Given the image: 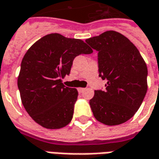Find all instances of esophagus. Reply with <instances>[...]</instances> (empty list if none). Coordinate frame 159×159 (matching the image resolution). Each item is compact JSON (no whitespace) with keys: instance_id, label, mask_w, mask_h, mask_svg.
Here are the masks:
<instances>
[{"instance_id":"esophagus-1","label":"esophagus","mask_w":159,"mask_h":159,"mask_svg":"<svg viewBox=\"0 0 159 159\" xmlns=\"http://www.w3.org/2000/svg\"><path fill=\"white\" fill-rule=\"evenodd\" d=\"M84 90H85L84 88H79L78 91H79V92H80V93H81V92H83V91H84Z\"/></svg>"}]
</instances>
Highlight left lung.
Masks as SVG:
<instances>
[{
    "instance_id": "1",
    "label": "left lung",
    "mask_w": 159,
    "mask_h": 159,
    "mask_svg": "<svg viewBox=\"0 0 159 159\" xmlns=\"http://www.w3.org/2000/svg\"><path fill=\"white\" fill-rule=\"evenodd\" d=\"M96 50L99 77L106 90H97L90 106L94 117L107 125L131 119L148 91V68L135 45L119 32L106 31L85 40Z\"/></svg>"
}]
</instances>
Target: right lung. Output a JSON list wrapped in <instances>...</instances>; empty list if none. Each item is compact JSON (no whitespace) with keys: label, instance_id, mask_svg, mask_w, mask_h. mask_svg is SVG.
I'll list each match as a JSON object with an SVG mask.
<instances>
[{"label":"right lung","instance_id":"right-lung-1","mask_svg":"<svg viewBox=\"0 0 159 159\" xmlns=\"http://www.w3.org/2000/svg\"><path fill=\"white\" fill-rule=\"evenodd\" d=\"M93 51L79 39L50 34L28 50L21 62L18 87L29 115L46 129H60L73 118L78 97L62 79L69 75L74 59Z\"/></svg>","mask_w":159,"mask_h":159}]
</instances>
